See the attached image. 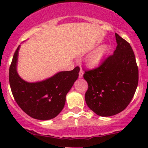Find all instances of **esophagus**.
I'll list each match as a JSON object with an SVG mask.
<instances>
[{
    "label": "esophagus",
    "instance_id": "1",
    "mask_svg": "<svg viewBox=\"0 0 148 148\" xmlns=\"http://www.w3.org/2000/svg\"><path fill=\"white\" fill-rule=\"evenodd\" d=\"M83 76H84V71H83L82 69H81V70H80L79 74V79H81V78L83 77Z\"/></svg>",
    "mask_w": 148,
    "mask_h": 148
}]
</instances>
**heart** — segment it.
I'll return each instance as SVG.
<instances>
[{
  "label": "heart",
  "instance_id": "obj_1",
  "mask_svg": "<svg viewBox=\"0 0 148 148\" xmlns=\"http://www.w3.org/2000/svg\"><path fill=\"white\" fill-rule=\"evenodd\" d=\"M108 51V45H102L94 51L87 58V64L90 67H96L101 63Z\"/></svg>",
  "mask_w": 148,
  "mask_h": 148
}]
</instances>
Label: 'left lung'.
Masks as SVG:
<instances>
[{"instance_id":"obj_1","label":"left lung","mask_w":148,"mask_h":148,"mask_svg":"<svg viewBox=\"0 0 148 148\" xmlns=\"http://www.w3.org/2000/svg\"><path fill=\"white\" fill-rule=\"evenodd\" d=\"M117 47L100 66L85 71L88 106L97 115L112 116L124 111L132 101L138 82V69L132 47L115 33Z\"/></svg>"}]
</instances>
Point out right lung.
I'll return each instance as SVG.
<instances>
[{"label": "right lung", "instance_id": "obj_1", "mask_svg": "<svg viewBox=\"0 0 148 148\" xmlns=\"http://www.w3.org/2000/svg\"><path fill=\"white\" fill-rule=\"evenodd\" d=\"M16 49L9 70V81L15 101L26 114L40 120H51L64 108L66 95L79 77L80 68L59 72L42 81L30 83L17 73L18 50Z\"/></svg>", "mask_w": 148, "mask_h": 148}]
</instances>
